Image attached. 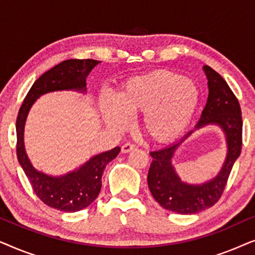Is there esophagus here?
<instances>
[{
  "label": "esophagus",
  "mask_w": 255,
  "mask_h": 255,
  "mask_svg": "<svg viewBox=\"0 0 255 255\" xmlns=\"http://www.w3.org/2000/svg\"><path fill=\"white\" fill-rule=\"evenodd\" d=\"M137 148V146L133 145V144H130V142H127V144H124L122 146V152L123 153H128L131 151H133V149Z\"/></svg>",
  "instance_id": "34e87169"
}]
</instances>
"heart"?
<instances>
[{"instance_id": "heart-1", "label": "heart", "mask_w": 255, "mask_h": 255, "mask_svg": "<svg viewBox=\"0 0 255 255\" xmlns=\"http://www.w3.org/2000/svg\"><path fill=\"white\" fill-rule=\"evenodd\" d=\"M202 93L193 80L168 69H158L128 79L117 100L101 102L104 120L114 128L124 127L128 115H142L141 130L159 144L175 140L193 121Z\"/></svg>"}]
</instances>
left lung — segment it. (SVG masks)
Wrapping results in <instances>:
<instances>
[{"mask_svg":"<svg viewBox=\"0 0 255 255\" xmlns=\"http://www.w3.org/2000/svg\"><path fill=\"white\" fill-rule=\"evenodd\" d=\"M203 71L208 79L209 95L196 127L179 141L149 153L153 158L147 175L149 191L163 209L180 215L197 214L217 203L242 152L243 120L238 100L217 72L207 65L203 66ZM208 125L219 126L226 134L227 158L214 179L198 185L187 184L175 172L172 158L179 145L194 130Z\"/></svg>","mask_w":255,"mask_h":255,"instance_id":"1","label":"left lung"}]
</instances>
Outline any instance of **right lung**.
Here are the masks:
<instances>
[{"instance_id":"add662e5","label":"right lung","mask_w":255,"mask_h":255,"mask_svg":"<svg viewBox=\"0 0 255 255\" xmlns=\"http://www.w3.org/2000/svg\"><path fill=\"white\" fill-rule=\"evenodd\" d=\"M99 64L100 61L93 59H69L45 72L31 87L17 116V158L19 165L37 196L48 207L60 211H80L96 200L102 187L104 168L116 158L121 148L117 146L110 151L94 155L78 169L65 175H47L34 168L26 154L24 127L31 107L44 94L61 90H74L86 94L87 76Z\"/></svg>"}]
</instances>
